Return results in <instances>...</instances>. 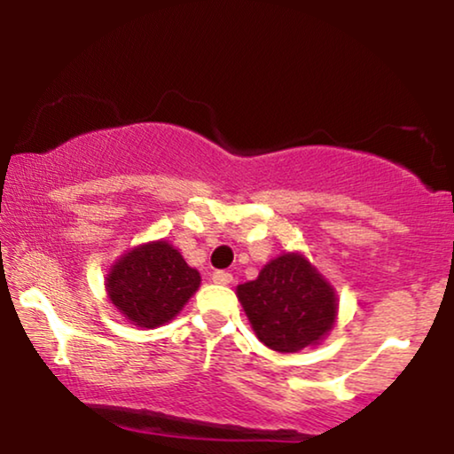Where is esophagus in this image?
I'll return each instance as SVG.
<instances>
[{"label": "esophagus", "instance_id": "34e87169", "mask_svg": "<svg viewBox=\"0 0 454 454\" xmlns=\"http://www.w3.org/2000/svg\"><path fill=\"white\" fill-rule=\"evenodd\" d=\"M213 281L216 285H229V283H233V275L227 270H216V272H213Z\"/></svg>", "mask_w": 454, "mask_h": 454}]
</instances>
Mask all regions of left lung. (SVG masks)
<instances>
[{"mask_svg":"<svg viewBox=\"0 0 454 454\" xmlns=\"http://www.w3.org/2000/svg\"><path fill=\"white\" fill-rule=\"evenodd\" d=\"M238 300L256 337L278 353L318 345L333 331L339 308L333 285L297 252L281 254L256 281L239 285Z\"/></svg>","mask_w":454,"mask_h":454,"instance_id":"left-lung-1","label":"left lung"}]
</instances>
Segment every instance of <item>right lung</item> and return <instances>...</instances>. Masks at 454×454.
<instances>
[{
    "mask_svg": "<svg viewBox=\"0 0 454 454\" xmlns=\"http://www.w3.org/2000/svg\"><path fill=\"white\" fill-rule=\"evenodd\" d=\"M200 287V272L167 241H151L123 254L109 269L105 289L120 314L136 326L154 328L182 312Z\"/></svg>",
    "mask_w": 454,
    "mask_h": 454,
    "instance_id": "1",
    "label": "right lung"
}]
</instances>
